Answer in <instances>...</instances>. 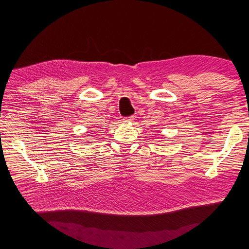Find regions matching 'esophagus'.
Wrapping results in <instances>:
<instances>
[{"mask_svg":"<svg viewBox=\"0 0 249 249\" xmlns=\"http://www.w3.org/2000/svg\"><path fill=\"white\" fill-rule=\"evenodd\" d=\"M134 120H135V116H134V115L126 116V118H124V121H125V122H133Z\"/></svg>","mask_w":249,"mask_h":249,"instance_id":"1","label":"esophagus"}]
</instances>
